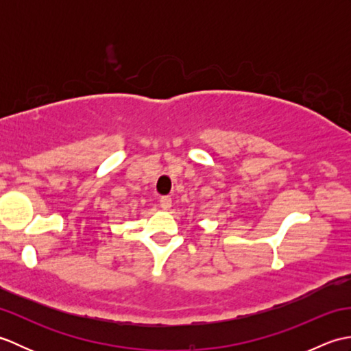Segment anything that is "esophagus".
I'll return each instance as SVG.
<instances>
[{
  "instance_id": "esophagus-1",
  "label": "esophagus",
  "mask_w": 351,
  "mask_h": 351,
  "mask_svg": "<svg viewBox=\"0 0 351 351\" xmlns=\"http://www.w3.org/2000/svg\"><path fill=\"white\" fill-rule=\"evenodd\" d=\"M160 206L162 208V210H169V208L171 206V197L170 196H162L160 199Z\"/></svg>"
}]
</instances>
